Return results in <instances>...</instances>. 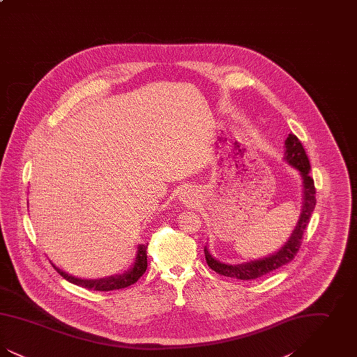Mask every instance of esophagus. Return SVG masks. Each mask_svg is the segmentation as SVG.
I'll use <instances>...</instances> for the list:
<instances>
[{"instance_id":"1","label":"esophagus","mask_w":357,"mask_h":357,"mask_svg":"<svg viewBox=\"0 0 357 357\" xmlns=\"http://www.w3.org/2000/svg\"><path fill=\"white\" fill-rule=\"evenodd\" d=\"M194 192L191 191V190H185V191H182V194H181V201L182 202H185V204H192L194 202Z\"/></svg>"}]
</instances>
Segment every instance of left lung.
<instances>
[{
	"mask_svg": "<svg viewBox=\"0 0 357 357\" xmlns=\"http://www.w3.org/2000/svg\"><path fill=\"white\" fill-rule=\"evenodd\" d=\"M284 160L298 171L303 179V208L300 218L296 223L294 230L289 236L288 241L284 242V245L272 255L236 265L218 261L211 255L208 248L204 246L206 262L214 272L238 280H255L287 265L297 255L301 245V238L316 206V188L313 179L309 175L310 163L306 156L305 150L298 137L293 134H289L285 140Z\"/></svg>",
	"mask_w": 357,
	"mask_h": 357,
	"instance_id": "1",
	"label": "left lung"
}]
</instances>
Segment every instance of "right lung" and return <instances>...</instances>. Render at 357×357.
Returning <instances> with one entry per match:
<instances>
[{
  "mask_svg": "<svg viewBox=\"0 0 357 357\" xmlns=\"http://www.w3.org/2000/svg\"><path fill=\"white\" fill-rule=\"evenodd\" d=\"M147 246H149V243H140L137 246L134 264L124 272L108 275V277H102V278H95V280L93 278H77L72 274L59 269L52 262L51 264L63 278H66L67 281L75 284V285H79L85 289L99 290V291H109V290L127 288V287L135 284L136 281L143 275V273L146 272V269H147Z\"/></svg>",
  "mask_w": 357,
  "mask_h": 357,
  "instance_id": "right-lung-1",
  "label": "right lung"
}]
</instances>
